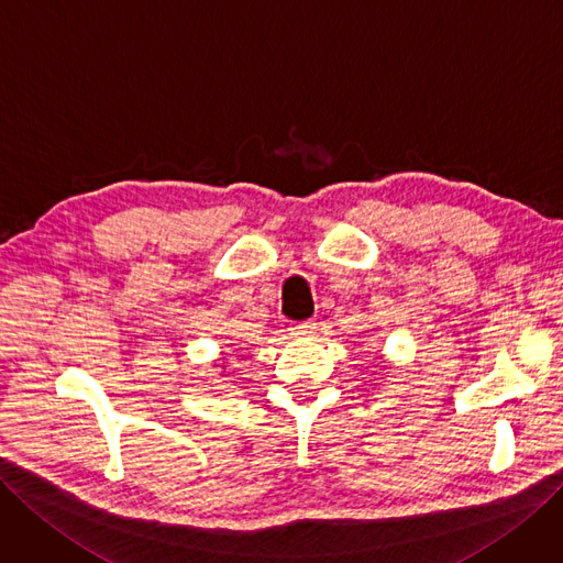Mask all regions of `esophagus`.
Wrapping results in <instances>:
<instances>
[{
	"instance_id": "obj_1",
	"label": "esophagus",
	"mask_w": 563,
	"mask_h": 563,
	"mask_svg": "<svg viewBox=\"0 0 563 563\" xmlns=\"http://www.w3.org/2000/svg\"><path fill=\"white\" fill-rule=\"evenodd\" d=\"M316 322L313 320H303V322H295L292 327H289V331H292V336H313L316 334Z\"/></svg>"
}]
</instances>
